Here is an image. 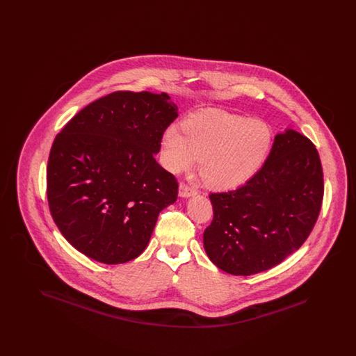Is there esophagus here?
I'll use <instances>...</instances> for the list:
<instances>
[{
    "label": "esophagus",
    "mask_w": 356,
    "mask_h": 356,
    "mask_svg": "<svg viewBox=\"0 0 356 356\" xmlns=\"http://www.w3.org/2000/svg\"><path fill=\"white\" fill-rule=\"evenodd\" d=\"M196 192H197V191H196L195 188L186 186V183H180V186H179V195H180L181 197L193 196V195H196Z\"/></svg>",
    "instance_id": "34e87169"
}]
</instances>
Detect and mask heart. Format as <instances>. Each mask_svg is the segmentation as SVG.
<instances>
[{
	"mask_svg": "<svg viewBox=\"0 0 356 356\" xmlns=\"http://www.w3.org/2000/svg\"><path fill=\"white\" fill-rule=\"evenodd\" d=\"M183 130L168 127L161 137V163L177 173L197 157L200 175L212 188L229 189L248 181L264 164L272 145L271 127L221 109L188 116Z\"/></svg>",
	"mask_w": 356,
	"mask_h": 356,
	"instance_id": "obj_1",
	"label": "heart"
}]
</instances>
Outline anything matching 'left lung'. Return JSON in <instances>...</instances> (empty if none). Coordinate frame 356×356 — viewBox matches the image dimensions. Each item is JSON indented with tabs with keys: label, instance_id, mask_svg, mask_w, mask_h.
<instances>
[{
	"label": "left lung",
	"instance_id": "1",
	"mask_svg": "<svg viewBox=\"0 0 356 356\" xmlns=\"http://www.w3.org/2000/svg\"><path fill=\"white\" fill-rule=\"evenodd\" d=\"M323 193L312 141L293 129L275 136L266 163L244 186L209 195L213 220L204 231L205 252L231 275L270 270L309 236Z\"/></svg>",
	"mask_w": 356,
	"mask_h": 356
}]
</instances>
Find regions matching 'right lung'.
<instances>
[{
  "mask_svg": "<svg viewBox=\"0 0 356 356\" xmlns=\"http://www.w3.org/2000/svg\"><path fill=\"white\" fill-rule=\"evenodd\" d=\"M179 116L167 93L120 90L86 105L51 145L47 196L63 236L105 264L147 248L177 180L154 159Z\"/></svg>",
  "mask_w": 356,
  "mask_h": 356,
  "instance_id": "obj_1",
  "label": "right lung"
}]
</instances>
